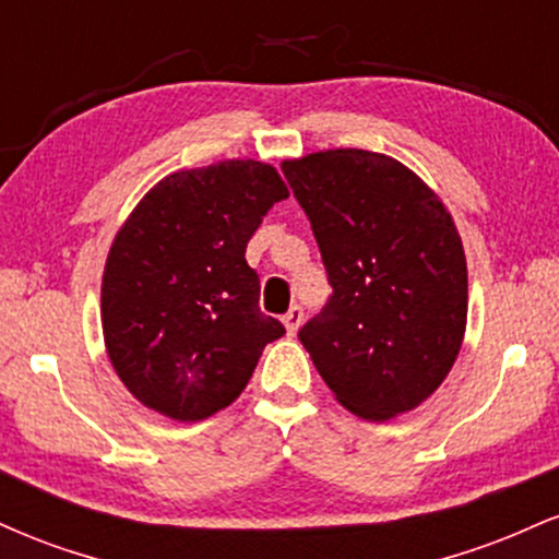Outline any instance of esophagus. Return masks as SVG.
Returning <instances> with one entry per match:
<instances>
[{
	"label": "esophagus",
	"mask_w": 559,
	"mask_h": 559,
	"mask_svg": "<svg viewBox=\"0 0 559 559\" xmlns=\"http://www.w3.org/2000/svg\"><path fill=\"white\" fill-rule=\"evenodd\" d=\"M301 320H305V312H301V307H292V310L284 316V325H286V333L288 336H297Z\"/></svg>",
	"instance_id": "34e87169"
}]
</instances>
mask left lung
Here are the masks:
<instances>
[{
	"label": "left lung",
	"instance_id": "1",
	"mask_svg": "<svg viewBox=\"0 0 559 559\" xmlns=\"http://www.w3.org/2000/svg\"><path fill=\"white\" fill-rule=\"evenodd\" d=\"M333 294L299 331L342 407L383 423L444 383L467 325L457 226L418 173L368 150L284 159Z\"/></svg>",
	"mask_w": 559,
	"mask_h": 559
}]
</instances>
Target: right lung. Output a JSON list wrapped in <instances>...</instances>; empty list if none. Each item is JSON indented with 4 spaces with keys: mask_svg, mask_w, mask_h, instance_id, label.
Returning <instances> with one entry per match:
<instances>
[{
    "mask_svg": "<svg viewBox=\"0 0 559 559\" xmlns=\"http://www.w3.org/2000/svg\"><path fill=\"white\" fill-rule=\"evenodd\" d=\"M284 178L260 159L165 176L115 234L102 275V333L144 407L197 423L228 407L284 325L260 312L247 243Z\"/></svg>",
    "mask_w": 559,
    "mask_h": 559,
    "instance_id": "right-lung-1",
    "label": "right lung"
}]
</instances>
